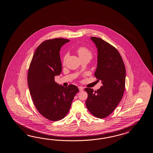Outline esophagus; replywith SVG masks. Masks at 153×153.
I'll use <instances>...</instances> for the list:
<instances>
[{
	"label": "esophagus",
	"instance_id": "34e87169",
	"mask_svg": "<svg viewBox=\"0 0 153 153\" xmlns=\"http://www.w3.org/2000/svg\"><path fill=\"white\" fill-rule=\"evenodd\" d=\"M78 88L80 91H83V90H84V88H83L82 87V86H79Z\"/></svg>",
	"mask_w": 153,
	"mask_h": 153
}]
</instances>
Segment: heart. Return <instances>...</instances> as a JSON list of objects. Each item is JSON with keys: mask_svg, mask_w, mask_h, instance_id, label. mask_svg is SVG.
Returning a JSON list of instances; mask_svg holds the SVG:
<instances>
[{"mask_svg": "<svg viewBox=\"0 0 153 153\" xmlns=\"http://www.w3.org/2000/svg\"><path fill=\"white\" fill-rule=\"evenodd\" d=\"M77 52H78L80 58L86 57V58H89L90 59H91L92 58V54L91 52L86 47H82L79 48L77 50ZM67 57V55H65L63 58V63H64L65 62Z\"/></svg>", "mask_w": 153, "mask_h": 153, "instance_id": "obj_1", "label": "heart"}]
</instances>
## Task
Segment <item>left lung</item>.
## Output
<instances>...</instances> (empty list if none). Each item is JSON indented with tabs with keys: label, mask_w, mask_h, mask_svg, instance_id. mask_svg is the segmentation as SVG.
<instances>
[{
	"label": "left lung",
	"mask_w": 153,
	"mask_h": 153,
	"mask_svg": "<svg viewBox=\"0 0 153 153\" xmlns=\"http://www.w3.org/2000/svg\"><path fill=\"white\" fill-rule=\"evenodd\" d=\"M97 49V64L95 76L102 85L94 92L85 88L88 97L86 106L96 117L103 118L114 111L123 97L125 89L126 68L117 50L100 38L91 37Z\"/></svg>",
	"instance_id": "8db88e82"
}]
</instances>
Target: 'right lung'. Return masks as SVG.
<instances>
[{"mask_svg": "<svg viewBox=\"0 0 153 153\" xmlns=\"http://www.w3.org/2000/svg\"><path fill=\"white\" fill-rule=\"evenodd\" d=\"M68 42L62 38L43 41L36 50L29 67L27 82L33 102L50 121L61 120L67 115L79 91L76 86L64 87L54 81L62 69L59 51Z\"/></svg>", "mask_w": 153, "mask_h": 153, "instance_id": "right-lung-1", "label": "right lung"}]
</instances>
